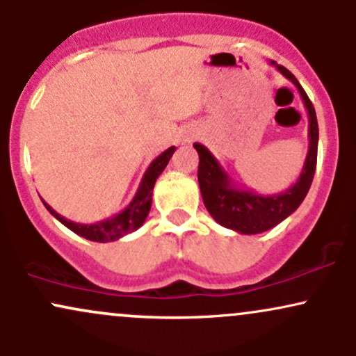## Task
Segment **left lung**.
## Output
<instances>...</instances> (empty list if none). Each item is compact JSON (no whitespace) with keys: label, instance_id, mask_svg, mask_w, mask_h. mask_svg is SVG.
<instances>
[{"label":"left lung","instance_id":"8db88e82","mask_svg":"<svg viewBox=\"0 0 356 356\" xmlns=\"http://www.w3.org/2000/svg\"><path fill=\"white\" fill-rule=\"evenodd\" d=\"M284 79H288L300 92L308 112V154H306L303 169L300 177L280 194H257L251 189H241L232 181L231 175L222 169L218 159L211 154L207 147L195 142L194 149L199 154V187H201L202 201L206 209L220 226L232 229L239 234H259L277 226L289 214H293L300 204L305 201L309 187H312L314 169H316L318 155V120L312 100L308 99L303 87L296 76L283 65L269 61Z\"/></svg>","mask_w":356,"mask_h":356}]
</instances>
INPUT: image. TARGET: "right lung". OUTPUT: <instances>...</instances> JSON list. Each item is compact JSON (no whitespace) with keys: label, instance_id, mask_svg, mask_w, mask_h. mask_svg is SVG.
I'll return each mask as SVG.
<instances>
[{"label":"right lung","instance_id":"1","mask_svg":"<svg viewBox=\"0 0 356 356\" xmlns=\"http://www.w3.org/2000/svg\"><path fill=\"white\" fill-rule=\"evenodd\" d=\"M175 152V147H169V149L164 150L159 157H155L152 162H150L149 169L145 170L144 177H142L140 186L134 195V199L130 201L129 206L125 207L124 211L118 212V214L112 216V218L99 220L95 224H80L73 222V220L63 218L60 216L55 209H51V206H48L47 202L43 201L44 207L50 211L53 218L60 220L63 226H67L68 229L75 232V234L81 236V238L88 241H95V243H108V241H117L124 238L125 234H130V232L137 231L138 227L144 224V220L149 216L150 206H152V191L155 186V181H157L159 175L162 174V170L165 169L167 164H169L170 157Z\"/></svg>","mask_w":356,"mask_h":356}]
</instances>
